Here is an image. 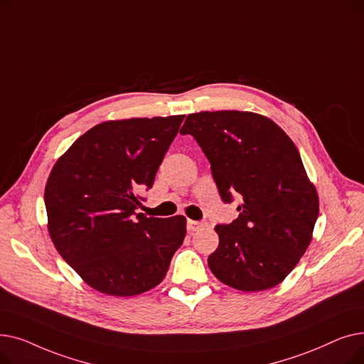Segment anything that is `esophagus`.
<instances>
[{
    "label": "esophagus",
    "instance_id": "esophagus-1",
    "mask_svg": "<svg viewBox=\"0 0 364 364\" xmlns=\"http://www.w3.org/2000/svg\"><path fill=\"white\" fill-rule=\"evenodd\" d=\"M206 223L203 221H193V220H187V230L188 232H198L200 228H203Z\"/></svg>",
    "mask_w": 364,
    "mask_h": 364
}]
</instances>
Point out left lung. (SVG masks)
Returning a JSON list of instances; mask_svg holds the SVG:
<instances>
[{"label":"left lung","instance_id":"8db88e82","mask_svg":"<svg viewBox=\"0 0 364 364\" xmlns=\"http://www.w3.org/2000/svg\"><path fill=\"white\" fill-rule=\"evenodd\" d=\"M180 134L202 147L223 202L242 200L233 223L215 225L209 269L243 292L274 288L307 251L318 217L296 146L272 119L239 110L192 113Z\"/></svg>","mask_w":364,"mask_h":364}]
</instances>
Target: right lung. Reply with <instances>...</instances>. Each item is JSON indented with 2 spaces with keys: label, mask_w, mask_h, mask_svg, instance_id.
<instances>
[{
  "label": "right lung",
  "mask_w": 364,
  "mask_h": 364,
  "mask_svg": "<svg viewBox=\"0 0 364 364\" xmlns=\"http://www.w3.org/2000/svg\"><path fill=\"white\" fill-rule=\"evenodd\" d=\"M184 114L107 121L53 166L44 200L62 258L92 289L134 296L158 286L186 237V218L136 214Z\"/></svg>",
  "instance_id": "obj_1"
}]
</instances>
